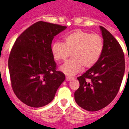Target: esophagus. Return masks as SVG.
<instances>
[{
  "label": "esophagus",
  "mask_w": 129,
  "mask_h": 129,
  "mask_svg": "<svg viewBox=\"0 0 129 129\" xmlns=\"http://www.w3.org/2000/svg\"><path fill=\"white\" fill-rule=\"evenodd\" d=\"M73 79H74L73 77H70V76H66V80H67V81H71V80H72Z\"/></svg>",
  "instance_id": "1"
}]
</instances>
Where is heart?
<instances>
[{
    "instance_id": "b5f03b06",
    "label": "heart",
    "mask_w": 129,
    "mask_h": 129,
    "mask_svg": "<svg viewBox=\"0 0 129 129\" xmlns=\"http://www.w3.org/2000/svg\"><path fill=\"white\" fill-rule=\"evenodd\" d=\"M104 46L103 39L99 34L75 30L65 36L63 43H53L51 52L57 61H65L71 53L72 58L60 69L66 75H74L82 70L83 66H93L102 55Z\"/></svg>"
}]
</instances>
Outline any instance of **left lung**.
Listing matches in <instances>:
<instances>
[{
  "label": "left lung",
  "mask_w": 129,
  "mask_h": 129,
  "mask_svg": "<svg viewBox=\"0 0 129 129\" xmlns=\"http://www.w3.org/2000/svg\"><path fill=\"white\" fill-rule=\"evenodd\" d=\"M104 41L102 55L93 66L77 77L79 87L74 93L75 102L88 111L107 106L117 94L125 70L124 55L117 40L100 26Z\"/></svg>",
  "instance_id": "1"
}]
</instances>
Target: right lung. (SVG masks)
<instances>
[{"instance_id":"obj_1","label":"right lung","mask_w":129,"mask_h":129,"mask_svg":"<svg viewBox=\"0 0 129 129\" xmlns=\"http://www.w3.org/2000/svg\"><path fill=\"white\" fill-rule=\"evenodd\" d=\"M66 28L39 21L16 40L8 58L10 81L16 97L28 106L50 103L66 79L56 70L51 46L54 36Z\"/></svg>"}]
</instances>
